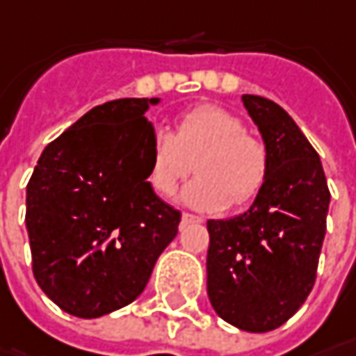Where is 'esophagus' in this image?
<instances>
[{
  "label": "esophagus",
  "mask_w": 356,
  "mask_h": 356,
  "mask_svg": "<svg viewBox=\"0 0 356 356\" xmlns=\"http://www.w3.org/2000/svg\"><path fill=\"white\" fill-rule=\"evenodd\" d=\"M191 223H203V219H201V217H197V215H191V213H183V217H181V227H185V225H191Z\"/></svg>",
  "instance_id": "obj_1"
}]
</instances>
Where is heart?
I'll list each match as a JSON object with an SVG mask.
<instances>
[{
    "label": "heart",
    "instance_id": "b5f03b06",
    "mask_svg": "<svg viewBox=\"0 0 356 356\" xmlns=\"http://www.w3.org/2000/svg\"><path fill=\"white\" fill-rule=\"evenodd\" d=\"M197 177L183 189V201L201 211L243 207L263 191L269 153L245 131L239 117L219 105H197L175 121V133L157 129L149 143L147 183L171 197L193 169Z\"/></svg>",
    "mask_w": 356,
    "mask_h": 356
}]
</instances>
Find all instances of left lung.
Wrapping results in <instances>:
<instances>
[{"label":"left lung","instance_id":"left-lung-1","mask_svg":"<svg viewBox=\"0 0 356 356\" xmlns=\"http://www.w3.org/2000/svg\"><path fill=\"white\" fill-rule=\"evenodd\" d=\"M269 153V177L253 205L211 219L207 293L219 317L241 331L281 327L317 279L331 193L317 151L283 107L243 95Z\"/></svg>","mask_w":356,"mask_h":356}]
</instances>
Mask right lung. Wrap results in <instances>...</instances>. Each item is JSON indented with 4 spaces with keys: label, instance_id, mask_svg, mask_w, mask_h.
<instances>
[{
    "label": "right lung",
    "instance_id": "1",
    "mask_svg": "<svg viewBox=\"0 0 356 356\" xmlns=\"http://www.w3.org/2000/svg\"><path fill=\"white\" fill-rule=\"evenodd\" d=\"M159 99L93 107L43 149L27 183L33 277L65 313L95 318L135 301L181 213L147 183Z\"/></svg>",
    "mask_w": 356,
    "mask_h": 356
}]
</instances>
